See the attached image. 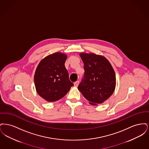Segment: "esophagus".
I'll return each mask as SVG.
<instances>
[{"mask_svg": "<svg viewBox=\"0 0 149 149\" xmlns=\"http://www.w3.org/2000/svg\"><path fill=\"white\" fill-rule=\"evenodd\" d=\"M79 81H75V82L74 83V86H76V87H77V86H78V85H79Z\"/></svg>", "mask_w": 149, "mask_h": 149, "instance_id": "esophagus-1", "label": "esophagus"}]
</instances>
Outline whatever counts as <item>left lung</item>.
<instances>
[{
    "mask_svg": "<svg viewBox=\"0 0 149 149\" xmlns=\"http://www.w3.org/2000/svg\"><path fill=\"white\" fill-rule=\"evenodd\" d=\"M84 63V77L78 87L89 104L103 103L113 94L116 85L113 68L103 56L94 53L79 54Z\"/></svg>",
    "mask_w": 149,
    "mask_h": 149,
    "instance_id": "8db88e82",
    "label": "left lung"
}]
</instances>
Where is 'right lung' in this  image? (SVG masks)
<instances>
[{"instance_id":"right-lung-1","label":"right lung","mask_w":149,"mask_h":149,"mask_svg":"<svg viewBox=\"0 0 149 149\" xmlns=\"http://www.w3.org/2000/svg\"><path fill=\"white\" fill-rule=\"evenodd\" d=\"M67 57L61 52L54 53L41 60L36 69V92L46 101L52 102L63 98L74 85L65 66Z\"/></svg>"}]
</instances>
